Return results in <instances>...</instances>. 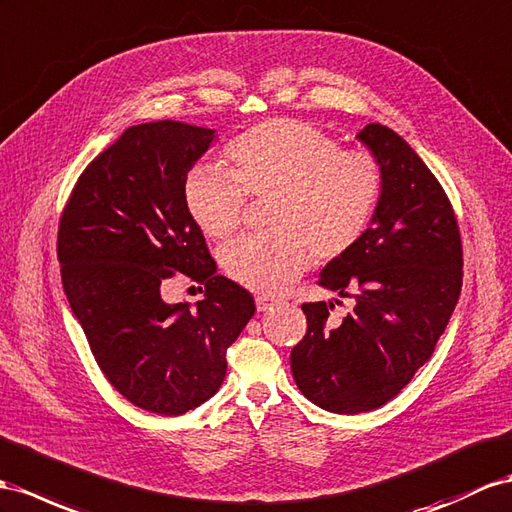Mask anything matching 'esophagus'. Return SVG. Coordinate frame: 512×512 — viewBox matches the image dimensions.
<instances>
[{
	"label": "esophagus",
	"instance_id": "esophagus-1",
	"mask_svg": "<svg viewBox=\"0 0 512 512\" xmlns=\"http://www.w3.org/2000/svg\"><path fill=\"white\" fill-rule=\"evenodd\" d=\"M274 303H277V298H270V296H257V298H255L257 311H268Z\"/></svg>",
	"mask_w": 512,
	"mask_h": 512
}]
</instances>
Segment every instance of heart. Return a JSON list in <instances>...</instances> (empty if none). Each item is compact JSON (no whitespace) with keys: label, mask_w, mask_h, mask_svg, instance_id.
<instances>
[{"label":"heart","mask_w":512,"mask_h":512,"mask_svg":"<svg viewBox=\"0 0 512 512\" xmlns=\"http://www.w3.org/2000/svg\"><path fill=\"white\" fill-rule=\"evenodd\" d=\"M231 170L199 164L183 186L192 220L209 238L242 225L248 196L266 201L270 233L220 248L229 279L253 292H277L316 261L355 248L383 194V166L368 151H344L322 129L296 119L251 127L227 147Z\"/></svg>","instance_id":"heart-1"}]
</instances>
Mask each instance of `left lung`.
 <instances>
[{"mask_svg":"<svg viewBox=\"0 0 512 512\" xmlns=\"http://www.w3.org/2000/svg\"><path fill=\"white\" fill-rule=\"evenodd\" d=\"M357 138L383 166L381 203L361 242L329 261L318 281L355 298V307L335 324L333 303H305L307 333L290 355L305 398L342 415L378 409L411 383L463 285L461 231L437 177L381 123L365 125Z\"/></svg>","mask_w":512,"mask_h":512,"instance_id":"obj_1","label":"left lung"}]
</instances>
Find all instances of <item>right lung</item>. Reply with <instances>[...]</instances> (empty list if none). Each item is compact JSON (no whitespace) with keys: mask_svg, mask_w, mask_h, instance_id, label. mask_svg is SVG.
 I'll use <instances>...</instances> for the list:
<instances>
[{"mask_svg":"<svg viewBox=\"0 0 512 512\" xmlns=\"http://www.w3.org/2000/svg\"><path fill=\"white\" fill-rule=\"evenodd\" d=\"M214 129L134 125L77 179L58 225L64 294L108 383L134 406L183 415L220 389L227 348L255 313L251 292L216 274L183 186ZM206 285L168 306V278Z\"/></svg>","mask_w":512,"mask_h":512,"instance_id":"right-lung-1","label":"right lung"}]
</instances>
